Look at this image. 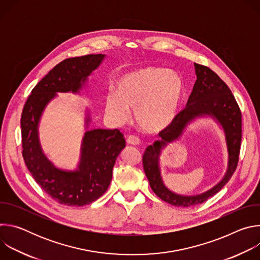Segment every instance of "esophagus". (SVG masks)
Here are the masks:
<instances>
[{
    "label": "esophagus",
    "mask_w": 260,
    "mask_h": 260,
    "mask_svg": "<svg viewBox=\"0 0 260 260\" xmlns=\"http://www.w3.org/2000/svg\"><path fill=\"white\" fill-rule=\"evenodd\" d=\"M126 142H127V144L134 145V146H138V145L141 144L140 139H139L137 136H134V135H131V136L127 138Z\"/></svg>",
    "instance_id": "34e87169"
}]
</instances>
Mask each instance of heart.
<instances>
[{
	"instance_id": "obj_1",
	"label": "heart",
	"mask_w": 260,
	"mask_h": 260,
	"mask_svg": "<svg viewBox=\"0 0 260 260\" xmlns=\"http://www.w3.org/2000/svg\"><path fill=\"white\" fill-rule=\"evenodd\" d=\"M184 92V80L177 72L144 67L118 79L116 92L106 95V112L114 121L122 123L128 117V110H134V120L141 131L161 133L176 120Z\"/></svg>"
}]
</instances>
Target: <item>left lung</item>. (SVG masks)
Returning <instances> with one entry per match:
<instances>
[{
    "mask_svg": "<svg viewBox=\"0 0 260 260\" xmlns=\"http://www.w3.org/2000/svg\"><path fill=\"white\" fill-rule=\"evenodd\" d=\"M197 81L185 107L173 124L159 133L161 140L147 147L143 155V167L153 192L166 203L176 207H191L215 196L235 173L241 149L242 114L239 105L226 83L210 68L194 63ZM210 116L224 128L229 152L228 170L222 180L210 191L198 196H181L171 192L164 185L159 167L161 150L177 139L187 124L197 117Z\"/></svg>",
    "mask_w": 260,
    "mask_h": 260,
    "instance_id": "obj_1",
    "label": "left lung"
}]
</instances>
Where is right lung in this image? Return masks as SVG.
Wrapping results in <instances>:
<instances>
[{"label":"right lung","mask_w":260,"mask_h":260,"mask_svg":"<svg viewBox=\"0 0 260 260\" xmlns=\"http://www.w3.org/2000/svg\"><path fill=\"white\" fill-rule=\"evenodd\" d=\"M104 58L105 54H88L62 60L32 88L22 110L20 125L24 162L40 187L61 205L82 207L103 196L112 179L116 158L125 147L119 129H88L83 137L78 169L64 171L47 158L39 141L38 125L47 104L56 92H79ZM89 121L87 115L86 128Z\"/></svg>","instance_id":"obj_1"}]
</instances>
